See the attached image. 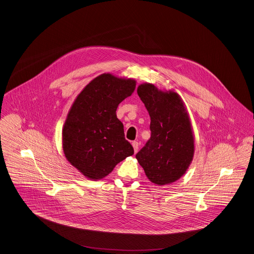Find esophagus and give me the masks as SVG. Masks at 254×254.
Returning <instances> with one entry per match:
<instances>
[{
  "mask_svg": "<svg viewBox=\"0 0 254 254\" xmlns=\"http://www.w3.org/2000/svg\"><path fill=\"white\" fill-rule=\"evenodd\" d=\"M131 144H132V147H133V149H134V153H137V151H138V148H139L138 142H136V141H133Z\"/></svg>",
  "mask_w": 254,
  "mask_h": 254,
  "instance_id": "obj_1",
  "label": "esophagus"
}]
</instances>
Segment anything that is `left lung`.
Returning a JSON list of instances; mask_svg holds the SVG:
<instances>
[{
	"label": "left lung",
	"instance_id": "obj_1",
	"mask_svg": "<svg viewBox=\"0 0 254 254\" xmlns=\"http://www.w3.org/2000/svg\"><path fill=\"white\" fill-rule=\"evenodd\" d=\"M137 94L151 117V138L137 153L147 178L157 186L178 181L194 156V134L184 101L174 90L162 91L142 83Z\"/></svg>",
	"mask_w": 254,
	"mask_h": 254
}]
</instances>
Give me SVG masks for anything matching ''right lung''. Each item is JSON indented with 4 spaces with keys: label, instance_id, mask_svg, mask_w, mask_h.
<instances>
[{
    "label": "right lung",
    "instance_id": "add662e5",
    "mask_svg": "<svg viewBox=\"0 0 254 254\" xmlns=\"http://www.w3.org/2000/svg\"><path fill=\"white\" fill-rule=\"evenodd\" d=\"M135 87V79L102 73L73 101L63 127V150L67 161L87 179L106 177L119 162L133 155L116 110Z\"/></svg>",
    "mask_w": 254,
    "mask_h": 254
}]
</instances>
